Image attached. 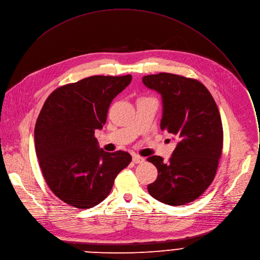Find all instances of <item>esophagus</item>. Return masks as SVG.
I'll return each mask as SVG.
<instances>
[{"mask_svg": "<svg viewBox=\"0 0 260 260\" xmlns=\"http://www.w3.org/2000/svg\"><path fill=\"white\" fill-rule=\"evenodd\" d=\"M144 160H145V158H144V157H142V156L137 155V154H134V155H133V161H134L135 164H140V162H143Z\"/></svg>", "mask_w": 260, "mask_h": 260, "instance_id": "obj_1", "label": "esophagus"}]
</instances>
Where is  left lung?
Here are the masks:
<instances>
[{"mask_svg": "<svg viewBox=\"0 0 260 260\" xmlns=\"http://www.w3.org/2000/svg\"><path fill=\"white\" fill-rule=\"evenodd\" d=\"M162 100L161 131L178 139L168 162L147 158L157 169L148 193L168 205H184L201 196L216 176L223 148V126L217 104L195 79L160 73L142 79Z\"/></svg>", "mask_w": 260, "mask_h": 260, "instance_id": "left-lung-1", "label": "left lung"}]
</instances>
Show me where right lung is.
<instances>
[{"mask_svg": "<svg viewBox=\"0 0 260 260\" xmlns=\"http://www.w3.org/2000/svg\"><path fill=\"white\" fill-rule=\"evenodd\" d=\"M131 81V75L93 76L61 86L46 99L34 131L36 155L51 191L68 205L100 204L132 161L128 152L104 151L94 137L112 101Z\"/></svg>", "mask_w": 260, "mask_h": 260, "instance_id": "add662e5", "label": "right lung"}]
</instances>
